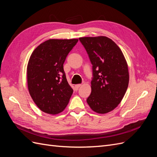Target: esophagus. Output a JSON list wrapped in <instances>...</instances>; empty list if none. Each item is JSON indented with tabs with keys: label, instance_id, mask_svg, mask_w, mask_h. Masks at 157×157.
<instances>
[{
	"label": "esophagus",
	"instance_id": "obj_1",
	"mask_svg": "<svg viewBox=\"0 0 157 157\" xmlns=\"http://www.w3.org/2000/svg\"><path fill=\"white\" fill-rule=\"evenodd\" d=\"M81 86H82L81 84H77V85H75V88L77 89H78Z\"/></svg>",
	"mask_w": 157,
	"mask_h": 157
}]
</instances>
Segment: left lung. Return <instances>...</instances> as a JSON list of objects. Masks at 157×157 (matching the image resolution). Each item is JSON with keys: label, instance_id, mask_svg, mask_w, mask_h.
I'll list each match as a JSON object with an SVG mask.
<instances>
[{"label": "left lung", "instance_id": "obj_1", "mask_svg": "<svg viewBox=\"0 0 157 157\" xmlns=\"http://www.w3.org/2000/svg\"><path fill=\"white\" fill-rule=\"evenodd\" d=\"M92 64V92L86 101L92 111L105 114L124 98L129 83L126 60L121 48L104 36L80 37Z\"/></svg>", "mask_w": 157, "mask_h": 157}]
</instances>
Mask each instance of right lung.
<instances>
[{"instance_id":"obj_1","label":"right lung","mask_w":157,"mask_h":157,"mask_svg":"<svg viewBox=\"0 0 157 157\" xmlns=\"http://www.w3.org/2000/svg\"><path fill=\"white\" fill-rule=\"evenodd\" d=\"M78 39H49L33 52L27 67V86L33 101L42 111L57 115L67 107L73 90L63 63Z\"/></svg>"}]
</instances>
